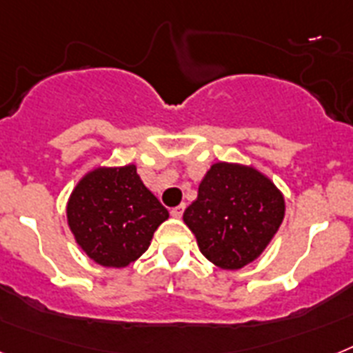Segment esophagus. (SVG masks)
Listing matches in <instances>:
<instances>
[{"instance_id": "obj_1", "label": "esophagus", "mask_w": 353, "mask_h": 353, "mask_svg": "<svg viewBox=\"0 0 353 353\" xmlns=\"http://www.w3.org/2000/svg\"><path fill=\"white\" fill-rule=\"evenodd\" d=\"M183 212H185V204H179V206H176V208H172V217L179 219L183 215Z\"/></svg>"}]
</instances>
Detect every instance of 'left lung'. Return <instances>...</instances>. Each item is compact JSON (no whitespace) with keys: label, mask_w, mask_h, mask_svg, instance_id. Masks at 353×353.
Returning a JSON list of instances; mask_svg holds the SVG:
<instances>
[{"label":"left lung","mask_w":353,"mask_h":353,"mask_svg":"<svg viewBox=\"0 0 353 353\" xmlns=\"http://www.w3.org/2000/svg\"><path fill=\"white\" fill-rule=\"evenodd\" d=\"M285 203L268 177L251 167L215 163L183 219L201 253L222 269L260 256L283 221Z\"/></svg>","instance_id":"obj_1"}]
</instances>
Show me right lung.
Masks as SVG:
<instances>
[{
  "label": "right lung",
  "instance_id": "obj_1",
  "mask_svg": "<svg viewBox=\"0 0 353 353\" xmlns=\"http://www.w3.org/2000/svg\"><path fill=\"white\" fill-rule=\"evenodd\" d=\"M167 219V208L141 183L134 165L90 172L68 201L77 242L105 268H125L140 259Z\"/></svg>",
  "mask_w": 353,
  "mask_h": 353
}]
</instances>
